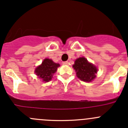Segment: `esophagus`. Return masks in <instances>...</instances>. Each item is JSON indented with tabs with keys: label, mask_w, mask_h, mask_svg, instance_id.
Segmentation results:
<instances>
[{
	"label": "esophagus",
	"mask_w": 128,
	"mask_h": 128,
	"mask_svg": "<svg viewBox=\"0 0 128 128\" xmlns=\"http://www.w3.org/2000/svg\"><path fill=\"white\" fill-rule=\"evenodd\" d=\"M63 65H67L68 64V62H63Z\"/></svg>",
	"instance_id": "obj_1"
}]
</instances>
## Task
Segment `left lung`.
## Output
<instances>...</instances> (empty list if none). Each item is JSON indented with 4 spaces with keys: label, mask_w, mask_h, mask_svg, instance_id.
<instances>
[{
    "label": "left lung",
    "mask_w": 128,
    "mask_h": 128,
    "mask_svg": "<svg viewBox=\"0 0 128 128\" xmlns=\"http://www.w3.org/2000/svg\"><path fill=\"white\" fill-rule=\"evenodd\" d=\"M73 68L76 71L78 78L84 82H91L96 78L97 69L92 63H88L86 58L82 57L76 59Z\"/></svg>",
    "instance_id": "8db88e82"
}]
</instances>
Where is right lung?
I'll return each instance as SVG.
<instances>
[{
    "label": "right lung",
    "mask_w": 128,
    "mask_h": 128,
    "mask_svg": "<svg viewBox=\"0 0 128 128\" xmlns=\"http://www.w3.org/2000/svg\"><path fill=\"white\" fill-rule=\"evenodd\" d=\"M60 66L58 63H54L52 60L46 58L42 64L35 70V74L44 82H49L52 80L53 75L56 72L57 68Z\"/></svg>",
    "instance_id": "obj_1"
}]
</instances>
